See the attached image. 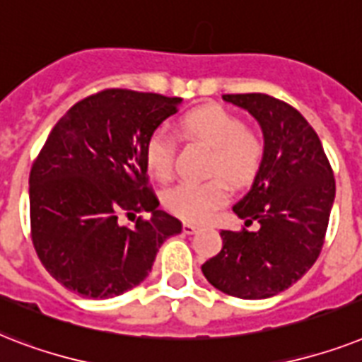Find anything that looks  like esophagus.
Instances as JSON below:
<instances>
[{
	"instance_id": "obj_1",
	"label": "esophagus",
	"mask_w": 362,
	"mask_h": 362,
	"mask_svg": "<svg viewBox=\"0 0 362 362\" xmlns=\"http://www.w3.org/2000/svg\"><path fill=\"white\" fill-rule=\"evenodd\" d=\"M196 231H198V226H196V224L185 222V224H183V233H187V235H192V233H196Z\"/></svg>"
}]
</instances>
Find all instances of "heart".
<instances>
[{"label":"heart","instance_id":"1","mask_svg":"<svg viewBox=\"0 0 362 362\" xmlns=\"http://www.w3.org/2000/svg\"><path fill=\"white\" fill-rule=\"evenodd\" d=\"M181 131L189 138L199 140L213 149L209 173L222 175L209 181H185L163 196L164 207L179 218L204 222L221 209L230 198V181L235 187L250 183L263 163V141L259 136L247 131L241 117L222 106H202L181 119ZM175 141L164 131H155L144 147V163L147 172L158 181L172 177Z\"/></svg>","mask_w":362,"mask_h":362}]
</instances>
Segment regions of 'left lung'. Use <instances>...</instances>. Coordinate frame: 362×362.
Returning <instances> with one entry per match:
<instances>
[{"label":"left lung","mask_w":362,"mask_h":362,"mask_svg":"<svg viewBox=\"0 0 362 362\" xmlns=\"http://www.w3.org/2000/svg\"><path fill=\"white\" fill-rule=\"evenodd\" d=\"M263 132V163L233 213L256 231L222 230V250L202 265L209 284L239 299H267L314 265L334 202V177L316 131L293 106L263 93L222 95Z\"/></svg>","instance_id":"1"}]
</instances>
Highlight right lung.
Listing matches in <instances>:
<instances>
[{"label": "right lung", "mask_w": 362, "mask_h": 362, "mask_svg": "<svg viewBox=\"0 0 362 362\" xmlns=\"http://www.w3.org/2000/svg\"><path fill=\"white\" fill-rule=\"evenodd\" d=\"M181 100L104 89L74 104L46 138L30 173L31 239L66 290L121 296L149 274L168 237L181 233L183 224L158 209L144 163L147 138ZM121 214L135 226L125 227Z\"/></svg>", "instance_id": "right-lung-1"}]
</instances>
